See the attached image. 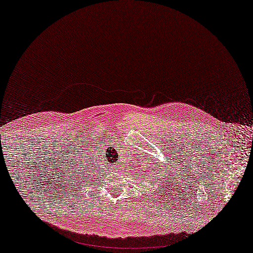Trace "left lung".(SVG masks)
<instances>
[{
    "instance_id": "8db88e82",
    "label": "left lung",
    "mask_w": 253,
    "mask_h": 253,
    "mask_svg": "<svg viewBox=\"0 0 253 253\" xmlns=\"http://www.w3.org/2000/svg\"><path fill=\"white\" fill-rule=\"evenodd\" d=\"M170 165H171V161H170ZM176 166V165H175ZM161 169H164V168H159V170H160V173H163V172H161ZM169 169H170V172H169L168 170H167V169H166V170H164V171H168V172H164V173H167V175H166V177H167L168 178V180H170V178H171V173H172V170H171V168H169ZM155 170H156V169H155ZM139 173H141V172H139ZM155 171H154V175H155ZM177 173V172H176ZM148 176V175H147ZM144 178H146V177H144ZM135 179H136V178H135ZM157 179H158L159 180V183L160 184H163V183H165V181H164V179H165V178H161V177H159V176H157ZM168 180H166V184H169V181ZM152 183H154L155 184V181H152ZM157 184H158V183H157ZM169 186H170V185H169ZM161 187H163L164 188V185H161ZM159 188V187H158ZM163 188H161V190H163ZM166 188H167V187H166ZM155 194H157V193H155Z\"/></svg>"
}]
</instances>
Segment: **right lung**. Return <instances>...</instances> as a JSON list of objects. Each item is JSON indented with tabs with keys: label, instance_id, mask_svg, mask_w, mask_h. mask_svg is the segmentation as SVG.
Instances as JSON below:
<instances>
[{
	"label": "right lung",
	"instance_id": "obj_1",
	"mask_svg": "<svg viewBox=\"0 0 253 253\" xmlns=\"http://www.w3.org/2000/svg\"><path fill=\"white\" fill-rule=\"evenodd\" d=\"M90 167H92V166H90ZM98 168V167H97ZM97 168H93L92 169V170H90V172L89 171H87V169H86V171L85 172H83V173H84V179H86V180H88V177H92V179H90V180H94V179H97V178H95V176H97L98 178L99 177V175L98 176H96L97 175V172H98V170H97ZM86 173V175H85L84 173ZM87 176L88 178H86L85 177ZM81 177H83V175L81 176Z\"/></svg>",
	"mask_w": 253,
	"mask_h": 253
}]
</instances>
